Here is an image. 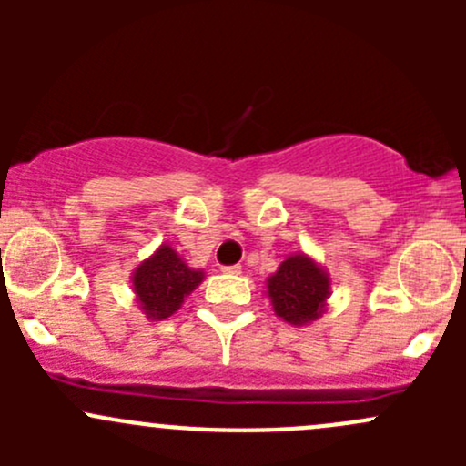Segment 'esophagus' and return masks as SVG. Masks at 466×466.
<instances>
[{
    "label": "esophagus",
    "instance_id": "obj_1",
    "mask_svg": "<svg viewBox=\"0 0 466 466\" xmlns=\"http://www.w3.org/2000/svg\"><path fill=\"white\" fill-rule=\"evenodd\" d=\"M223 272H228V275H241V266H223Z\"/></svg>",
    "mask_w": 466,
    "mask_h": 466
}]
</instances>
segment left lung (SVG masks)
<instances>
[{
    "instance_id": "8db88e82",
    "label": "left lung",
    "mask_w": 466,
    "mask_h": 466,
    "mask_svg": "<svg viewBox=\"0 0 466 466\" xmlns=\"http://www.w3.org/2000/svg\"><path fill=\"white\" fill-rule=\"evenodd\" d=\"M266 289L275 316L302 327L316 322L324 313L327 298L331 295V279L313 257L298 252L279 263L277 272L266 279Z\"/></svg>"
}]
</instances>
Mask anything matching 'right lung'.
Listing matches in <instances>:
<instances>
[{
	"instance_id": "1",
	"label": "right lung",
	"mask_w": 466,
	"mask_h": 466,
	"mask_svg": "<svg viewBox=\"0 0 466 466\" xmlns=\"http://www.w3.org/2000/svg\"><path fill=\"white\" fill-rule=\"evenodd\" d=\"M133 290L148 320H167L185 304L187 295L205 279L203 270L189 268L168 243H162L148 259L133 270Z\"/></svg>"
}]
</instances>
